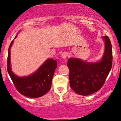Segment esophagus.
<instances>
[{"instance_id": "esophagus-1", "label": "esophagus", "mask_w": 121, "mask_h": 121, "mask_svg": "<svg viewBox=\"0 0 121 121\" xmlns=\"http://www.w3.org/2000/svg\"><path fill=\"white\" fill-rule=\"evenodd\" d=\"M67 56H68V53L66 52H62V54H61V57L63 58V59H66V58L67 57Z\"/></svg>"}]
</instances>
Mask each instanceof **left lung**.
I'll list each match as a JSON object with an SVG mask.
<instances>
[{
  "mask_svg": "<svg viewBox=\"0 0 121 121\" xmlns=\"http://www.w3.org/2000/svg\"><path fill=\"white\" fill-rule=\"evenodd\" d=\"M103 38L105 50L100 61L88 63L78 59L68 60L70 87L81 95H88L100 90L111 71L113 60L112 45L108 36Z\"/></svg>",
  "mask_w": 121,
  "mask_h": 121,
  "instance_id": "1",
  "label": "left lung"
}]
</instances>
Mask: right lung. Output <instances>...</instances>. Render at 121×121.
Returning a JSON list of instances; mask_svg holds the SVG:
<instances>
[{
  "instance_id": "obj_1",
  "label": "right lung",
  "mask_w": 121,
  "mask_h": 121,
  "mask_svg": "<svg viewBox=\"0 0 121 121\" xmlns=\"http://www.w3.org/2000/svg\"><path fill=\"white\" fill-rule=\"evenodd\" d=\"M17 36H16V38ZM8 49L7 58V71L14 85L21 94L32 98L41 97L50 91L52 78L57 67V61L52 59L47 60L35 73L26 77H18L12 71L10 68V47Z\"/></svg>"
}]
</instances>
